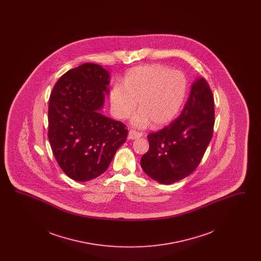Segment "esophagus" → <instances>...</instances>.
<instances>
[{"instance_id": "esophagus-1", "label": "esophagus", "mask_w": 261, "mask_h": 261, "mask_svg": "<svg viewBox=\"0 0 261 261\" xmlns=\"http://www.w3.org/2000/svg\"><path fill=\"white\" fill-rule=\"evenodd\" d=\"M142 136H143V133L138 132L136 130H130V131H129V134H128V139H130V140H135L137 138H140V137Z\"/></svg>"}]
</instances>
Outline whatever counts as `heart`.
<instances>
[{"mask_svg":"<svg viewBox=\"0 0 261 261\" xmlns=\"http://www.w3.org/2000/svg\"><path fill=\"white\" fill-rule=\"evenodd\" d=\"M187 79L178 70L163 64L137 66L127 71L122 84H115L110 92V101L115 117L125 119L136 110L132 119L137 127L152 121L160 127L172 121L186 98Z\"/></svg>","mask_w":261,"mask_h":261,"instance_id":"heart-1","label":"heart"}]
</instances>
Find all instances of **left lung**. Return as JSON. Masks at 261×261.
Returning a JSON list of instances; mask_svg holds the SVG:
<instances>
[{"label":"left lung","instance_id":"obj_1","mask_svg":"<svg viewBox=\"0 0 261 261\" xmlns=\"http://www.w3.org/2000/svg\"><path fill=\"white\" fill-rule=\"evenodd\" d=\"M213 126V95L207 81L199 77L180 116L148 135L149 149L141 160L144 172L162 184H172L193 173L211 142Z\"/></svg>","mask_w":261,"mask_h":261}]
</instances>
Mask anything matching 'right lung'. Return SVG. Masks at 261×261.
Returning <instances> with one entry per match:
<instances>
[{
    "label": "right lung",
    "instance_id": "1",
    "mask_svg": "<svg viewBox=\"0 0 261 261\" xmlns=\"http://www.w3.org/2000/svg\"><path fill=\"white\" fill-rule=\"evenodd\" d=\"M109 85L110 72L87 62L62 75L50 93V148L62 171L75 181L103 173L126 141V125L99 112Z\"/></svg>",
    "mask_w": 261,
    "mask_h": 261
}]
</instances>
